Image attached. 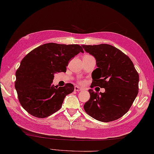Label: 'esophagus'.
Here are the masks:
<instances>
[{
	"instance_id": "1",
	"label": "esophagus",
	"mask_w": 154,
	"mask_h": 154,
	"mask_svg": "<svg viewBox=\"0 0 154 154\" xmlns=\"http://www.w3.org/2000/svg\"><path fill=\"white\" fill-rule=\"evenodd\" d=\"M75 91H83V89L82 88L76 86V87H75Z\"/></svg>"
}]
</instances>
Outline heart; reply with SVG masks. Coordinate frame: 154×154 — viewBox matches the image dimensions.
I'll list each match as a JSON object with an SVG mask.
<instances>
[{"label":"heart","instance_id":"obj_1","mask_svg":"<svg viewBox=\"0 0 154 154\" xmlns=\"http://www.w3.org/2000/svg\"><path fill=\"white\" fill-rule=\"evenodd\" d=\"M80 84H83V81H79V82Z\"/></svg>","mask_w":154,"mask_h":154}]
</instances>
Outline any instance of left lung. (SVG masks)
I'll return each instance as SVG.
<instances>
[{"label": "left lung", "instance_id": "left-lung-1", "mask_svg": "<svg viewBox=\"0 0 154 154\" xmlns=\"http://www.w3.org/2000/svg\"><path fill=\"white\" fill-rule=\"evenodd\" d=\"M93 55L98 68L92 73L91 87L104 88L105 92L89 89L90 99L84 110L93 119L109 122L124 116L138 93L139 75L128 56L109 44L83 45Z\"/></svg>", "mask_w": 154, "mask_h": 154}]
</instances>
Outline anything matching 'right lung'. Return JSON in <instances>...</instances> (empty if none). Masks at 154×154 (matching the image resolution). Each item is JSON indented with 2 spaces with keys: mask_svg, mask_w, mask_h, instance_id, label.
<instances>
[{
  "mask_svg": "<svg viewBox=\"0 0 154 154\" xmlns=\"http://www.w3.org/2000/svg\"><path fill=\"white\" fill-rule=\"evenodd\" d=\"M80 52L77 44L48 43L28 53L16 72L15 89L23 109L35 117L44 119L60 110L65 97L74 91L71 83L54 86V73L66 72L71 58Z\"/></svg>",
  "mask_w": 154,
  "mask_h": 154,
  "instance_id": "obj_1",
  "label": "right lung"
}]
</instances>
